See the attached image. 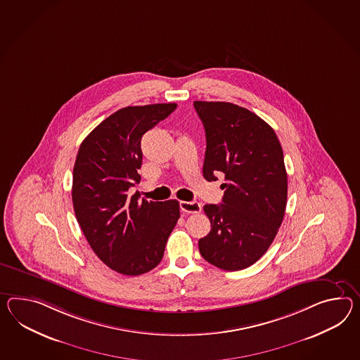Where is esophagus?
Returning <instances> with one entry per match:
<instances>
[{"instance_id": "obj_1", "label": "esophagus", "mask_w": 360, "mask_h": 360, "mask_svg": "<svg viewBox=\"0 0 360 360\" xmlns=\"http://www.w3.org/2000/svg\"><path fill=\"white\" fill-rule=\"evenodd\" d=\"M179 207H181V211L184 213H199L202 211V204L198 202H181Z\"/></svg>"}]
</instances>
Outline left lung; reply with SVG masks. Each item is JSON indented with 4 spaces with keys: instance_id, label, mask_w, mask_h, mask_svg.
I'll return each instance as SVG.
<instances>
[{
    "instance_id": "obj_1",
    "label": "left lung",
    "mask_w": 360,
    "mask_h": 360,
    "mask_svg": "<svg viewBox=\"0 0 360 360\" xmlns=\"http://www.w3.org/2000/svg\"><path fill=\"white\" fill-rule=\"evenodd\" d=\"M207 149L202 176H225L221 204H205L211 231L199 239L202 257L224 271L256 263L272 245L288 200V174L276 132L259 115L224 101H193Z\"/></svg>"
}]
</instances>
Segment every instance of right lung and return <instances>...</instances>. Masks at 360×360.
Masks as SVG:
<instances>
[{"mask_svg": "<svg viewBox=\"0 0 360 360\" xmlns=\"http://www.w3.org/2000/svg\"><path fill=\"white\" fill-rule=\"evenodd\" d=\"M176 104L126 106L109 115L80 144L72 172V205L97 257L115 272L139 276L162 260L179 219V202L139 200L141 136Z\"/></svg>", "mask_w": 360, "mask_h": 360, "instance_id": "1", "label": "right lung"}]
</instances>
